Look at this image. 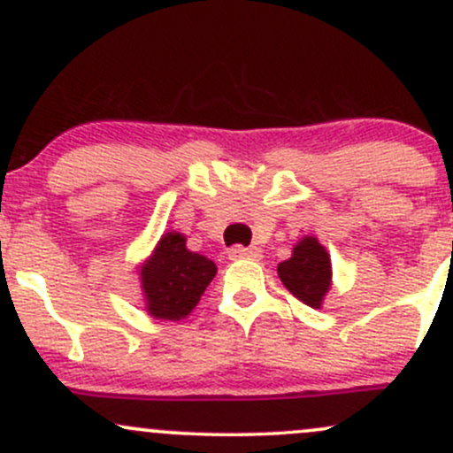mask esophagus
Masks as SVG:
<instances>
[{
	"instance_id": "esophagus-1",
	"label": "esophagus",
	"mask_w": 453,
	"mask_h": 453,
	"mask_svg": "<svg viewBox=\"0 0 453 453\" xmlns=\"http://www.w3.org/2000/svg\"><path fill=\"white\" fill-rule=\"evenodd\" d=\"M230 259H257L259 251L257 249H244V247H232L230 251Z\"/></svg>"
}]
</instances>
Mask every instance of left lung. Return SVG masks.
<instances>
[{"mask_svg": "<svg viewBox=\"0 0 453 453\" xmlns=\"http://www.w3.org/2000/svg\"><path fill=\"white\" fill-rule=\"evenodd\" d=\"M279 279L300 303L311 309H321L324 296L332 285L330 256L315 236H304L294 247L292 257L285 259L277 268Z\"/></svg>", "mask_w": 453, "mask_h": 453, "instance_id": "left-lung-1", "label": "left lung"}]
</instances>
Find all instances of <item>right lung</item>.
<instances>
[{"instance_id": "right-lung-1", "label": "right lung", "mask_w": 453, "mask_h": 453, "mask_svg": "<svg viewBox=\"0 0 453 453\" xmlns=\"http://www.w3.org/2000/svg\"><path fill=\"white\" fill-rule=\"evenodd\" d=\"M217 274L215 262L185 247V236L168 232L140 266L147 311L155 319H185Z\"/></svg>"}]
</instances>
